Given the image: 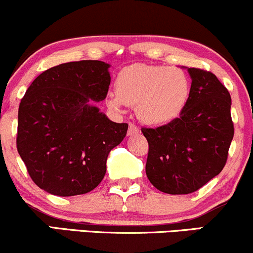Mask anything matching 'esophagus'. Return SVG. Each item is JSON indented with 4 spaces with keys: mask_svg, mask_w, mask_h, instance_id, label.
Instances as JSON below:
<instances>
[{
    "mask_svg": "<svg viewBox=\"0 0 253 253\" xmlns=\"http://www.w3.org/2000/svg\"><path fill=\"white\" fill-rule=\"evenodd\" d=\"M140 134V127L135 126L134 123H129V130H127V135H136Z\"/></svg>",
    "mask_w": 253,
    "mask_h": 253,
    "instance_id": "1",
    "label": "esophagus"
}]
</instances>
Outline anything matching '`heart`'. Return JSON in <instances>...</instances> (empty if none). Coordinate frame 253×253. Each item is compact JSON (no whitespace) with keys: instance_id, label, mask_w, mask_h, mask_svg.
<instances>
[{"instance_id":"obj_1","label":"heart","mask_w":253,"mask_h":253,"mask_svg":"<svg viewBox=\"0 0 253 253\" xmlns=\"http://www.w3.org/2000/svg\"><path fill=\"white\" fill-rule=\"evenodd\" d=\"M190 81L178 68L135 63L123 68L116 80V94L107 105L137 106L138 117L147 124H165L180 115L190 96Z\"/></svg>"}]
</instances>
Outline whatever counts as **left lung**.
<instances>
[{"mask_svg":"<svg viewBox=\"0 0 253 253\" xmlns=\"http://www.w3.org/2000/svg\"><path fill=\"white\" fill-rule=\"evenodd\" d=\"M188 72L191 88L179 117L155 129H141L149 146L147 177L165 194H191L216 177L234 135L226 87L211 72Z\"/></svg>","mask_w":253,"mask_h":253,"instance_id":"left-lung-1","label":"left lung"}]
</instances>
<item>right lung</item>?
Instances as JSON below:
<instances>
[{
    "mask_svg": "<svg viewBox=\"0 0 253 253\" xmlns=\"http://www.w3.org/2000/svg\"><path fill=\"white\" fill-rule=\"evenodd\" d=\"M110 64L79 61L42 73L19 106L16 148L36 185L56 196L92 191L106 173L111 149L127 124L94 106L106 98Z\"/></svg>",
    "mask_w": 253,
    "mask_h": 253,
    "instance_id": "add662e5",
    "label": "right lung"
}]
</instances>
